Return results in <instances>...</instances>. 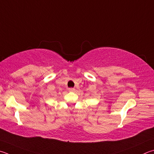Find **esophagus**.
<instances>
[{
	"label": "esophagus",
	"instance_id": "34e87169",
	"mask_svg": "<svg viewBox=\"0 0 154 154\" xmlns=\"http://www.w3.org/2000/svg\"><path fill=\"white\" fill-rule=\"evenodd\" d=\"M75 89L74 88H69V91H74Z\"/></svg>",
	"mask_w": 154,
	"mask_h": 154
}]
</instances>
